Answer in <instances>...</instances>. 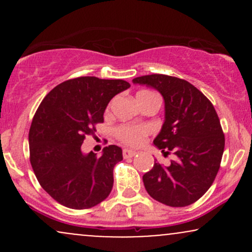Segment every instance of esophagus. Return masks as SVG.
<instances>
[{
	"mask_svg": "<svg viewBox=\"0 0 252 252\" xmlns=\"http://www.w3.org/2000/svg\"><path fill=\"white\" fill-rule=\"evenodd\" d=\"M135 155H136V152H134V150L123 149V158H132V156H135Z\"/></svg>",
	"mask_w": 252,
	"mask_h": 252,
	"instance_id": "obj_1",
	"label": "esophagus"
}]
</instances>
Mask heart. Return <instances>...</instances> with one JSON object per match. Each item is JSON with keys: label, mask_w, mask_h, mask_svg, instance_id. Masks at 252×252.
Returning a JSON list of instances; mask_svg holds the SVG:
<instances>
[{"label": "heart", "mask_w": 252, "mask_h": 252, "mask_svg": "<svg viewBox=\"0 0 252 252\" xmlns=\"http://www.w3.org/2000/svg\"><path fill=\"white\" fill-rule=\"evenodd\" d=\"M146 94H152V92L140 91L136 97ZM149 132V126L146 124H121L114 130V135L116 136L117 140L131 147H138L146 142Z\"/></svg>", "instance_id": "heart-1"}]
</instances>
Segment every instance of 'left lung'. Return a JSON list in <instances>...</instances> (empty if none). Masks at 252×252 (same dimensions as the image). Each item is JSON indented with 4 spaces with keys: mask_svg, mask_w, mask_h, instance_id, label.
<instances>
[{
    "mask_svg": "<svg viewBox=\"0 0 252 252\" xmlns=\"http://www.w3.org/2000/svg\"><path fill=\"white\" fill-rule=\"evenodd\" d=\"M163 96L166 120L154 144L176 158L164 167L155 162L143 175L148 194L161 204L184 207L200 199L215 181L225 147L218 115L210 99L194 85L166 74L132 79Z\"/></svg>",
    "mask_w": 252,
    "mask_h": 252,
    "instance_id": "8db88e82",
    "label": "left lung"
}]
</instances>
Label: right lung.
Returning <instances> with one entry per match:
<instances>
[{
  "mask_svg": "<svg viewBox=\"0 0 252 252\" xmlns=\"http://www.w3.org/2000/svg\"><path fill=\"white\" fill-rule=\"evenodd\" d=\"M129 88L122 79L78 77L57 85L40 103L28 135L30 160L39 184L59 204L85 210L108 198L122 149L111 144L97 158L84 155L82 144L104 122L111 98Z\"/></svg>",
  "mask_w": 252,
  "mask_h": 252,
  "instance_id": "obj_1",
  "label": "right lung"
}]
</instances>
